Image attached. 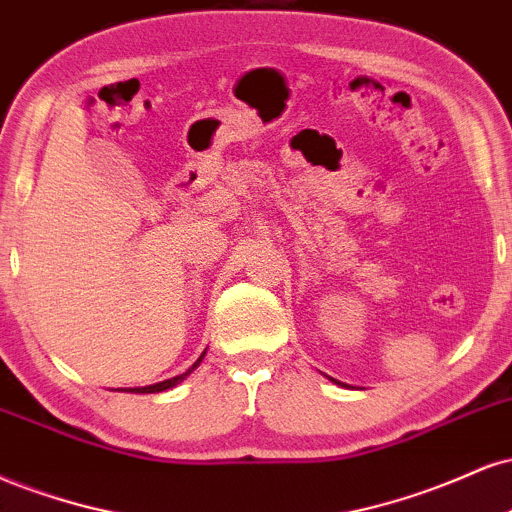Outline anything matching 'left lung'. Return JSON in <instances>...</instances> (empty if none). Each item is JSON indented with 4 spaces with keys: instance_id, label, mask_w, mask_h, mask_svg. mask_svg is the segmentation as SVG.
Wrapping results in <instances>:
<instances>
[{
    "instance_id": "left-lung-1",
    "label": "left lung",
    "mask_w": 512,
    "mask_h": 512,
    "mask_svg": "<svg viewBox=\"0 0 512 512\" xmlns=\"http://www.w3.org/2000/svg\"><path fill=\"white\" fill-rule=\"evenodd\" d=\"M330 381H333V383H338V386H345V383H340V381H335V378H330Z\"/></svg>"
}]
</instances>
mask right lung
<instances>
[{
    "mask_svg": "<svg viewBox=\"0 0 512 512\" xmlns=\"http://www.w3.org/2000/svg\"><path fill=\"white\" fill-rule=\"evenodd\" d=\"M203 357H206V352L201 354V357L196 359L194 364L189 366V369L184 371V374H179V376H174V378H167V381H160V383H153V386H143V388H129V393H162V390H170V388H174V386H179V383L184 381L186 376L191 374V371L194 369H198V364L203 362Z\"/></svg>",
    "mask_w": 512,
    "mask_h": 512,
    "instance_id": "obj_1",
    "label": "right lung"
}]
</instances>
